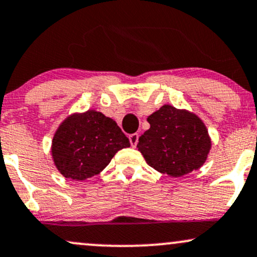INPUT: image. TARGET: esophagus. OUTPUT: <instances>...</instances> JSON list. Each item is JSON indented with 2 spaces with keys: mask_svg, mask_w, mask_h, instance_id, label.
Returning a JSON list of instances; mask_svg holds the SVG:
<instances>
[{
  "mask_svg": "<svg viewBox=\"0 0 257 257\" xmlns=\"http://www.w3.org/2000/svg\"><path fill=\"white\" fill-rule=\"evenodd\" d=\"M129 141H131V145L133 147L137 146L138 143H139V134H137V133H134V134L129 135Z\"/></svg>",
  "mask_w": 257,
  "mask_h": 257,
  "instance_id": "obj_1",
  "label": "esophagus"
}]
</instances>
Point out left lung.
<instances>
[{"label": "left lung", "instance_id": "8db88e82", "mask_svg": "<svg viewBox=\"0 0 257 257\" xmlns=\"http://www.w3.org/2000/svg\"><path fill=\"white\" fill-rule=\"evenodd\" d=\"M147 122L150 129L139 138L137 147L153 169L179 178L205 163L211 140L197 114L163 105Z\"/></svg>", "mask_w": 257, "mask_h": 257}]
</instances>
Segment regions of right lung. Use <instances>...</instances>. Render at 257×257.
I'll list each match as a JSON object with an SVG mask.
<instances>
[{"instance_id": "1", "label": "right lung", "mask_w": 257, "mask_h": 257, "mask_svg": "<svg viewBox=\"0 0 257 257\" xmlns=\"http://www.w3.org/2000/svg\"><path fill=\"white\" fill-rule=\"evenodd\" d=\"M129 146V139L113 119L88 110L71 114L59 125L52 156L65 178L82 181L104 170L119 150Z\"/></svg>"}]
</instances>
